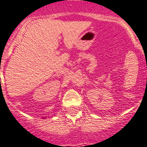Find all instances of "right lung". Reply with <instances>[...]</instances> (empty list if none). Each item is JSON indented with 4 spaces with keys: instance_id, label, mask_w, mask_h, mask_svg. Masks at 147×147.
<instances>
[{
    "instance_id": "1",
    "label": "right lung",
    "mask_w": 147,
    "mask_h": 147,
    "mask_svg": "<svg viewBox=\"0 0 147 147\" xmlns=\"http://www.w3.org/2000/svg\"><path fill=\"white\" fill-rule=\"evenodd\" d=\"M43 119H46V117H45V118H43Z\"/></svg>"
}]
</instances>
